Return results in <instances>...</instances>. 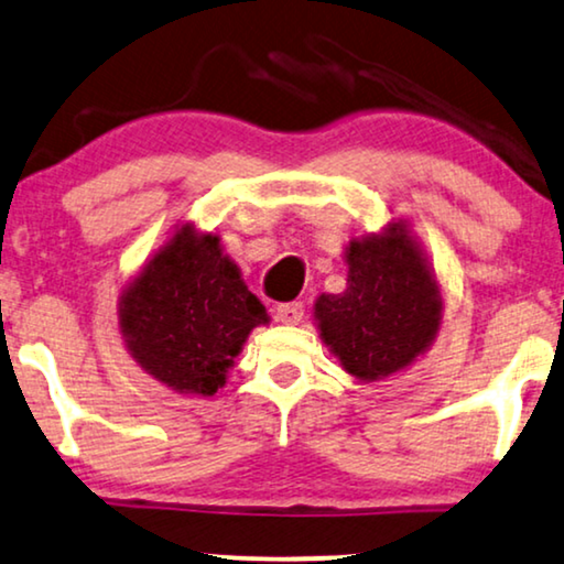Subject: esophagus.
I'll return each mask as SVG.
<instances>
[{
    "label": "esophagus",
    "mask_w": 564,
    "mask_h": 564,
    "mask_svg": "<svg viewBox=\"0 0 564 564\" xmlns=\"http://www.w3.org/2000/svg\"><path fill=\"white\" fill-rule=\"evenodd\" d=\"M301 316H304V304L301 301H285V304L275 308V319L283 324H299Z\"/></svg>",
    "instance_id": "esophagus-1"
}]
</instances>
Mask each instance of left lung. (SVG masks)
I'll list each match as a JSON object with an SVG mask.
<instances>
[{
	"mask_svg": "<svg viewBox=\"0 0 564 564\" xmlns=\"http://www.w3.org/2000/svg\"><path fill=\"white\" fill-rule=\"evenodd\" d=\"M347 289L322 293L314 319L350 376L378 380L414 362L437 337L442 293L403 221L345 248Z\"/></svg>",
	"mask_w": 564,
	"mask_h": 564,
	"instance_id": "left-lung-1",
	"label": "left lung"
}]
</instances>
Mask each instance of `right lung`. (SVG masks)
<instances>
[{"mask_svg": "<svg viewBox=\"0 0 564 564\" xmlns=\"http://www.w3.org/2000/svg\"><path fill=\"white\" fill-rule=\"evenodd\" d=\"M120 332L140 368L178 393L214 395L268 312L219 235L184 225L122 291Z\"/></svg>", "mask_w": 564, "mask_h": 564, "instance_id": "1", "label": "right lung"}]
</instances>
